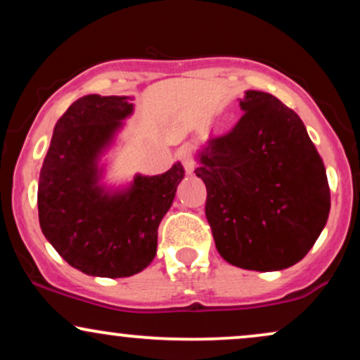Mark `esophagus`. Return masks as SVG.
Segmentation results:
<instances>
[{
    "mask_svg": "<svg viewBox=\"0 0 360 360\" xmlns=\"http://www.w3.org/2000/svg\"><path fill=\"white\" fill-rule=\"evenodd\" d=\"M181 159H183V166H184L186 174H193L194 167H196V162H194L193 157L189 154H183L181 155Z\"/></svg>",
    "mask_w": 360,
    "mask_h": 360,
    "instance_id": "1",
    "label": "esophagus"
}]
</instances>
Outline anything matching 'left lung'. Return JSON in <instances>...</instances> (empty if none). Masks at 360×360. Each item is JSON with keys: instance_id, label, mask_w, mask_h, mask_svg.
<instances>
[{"instance_id": "8db88e82", "label": "left lung", "mask_w": 360, "mask_h": 360, "mask_svg": "<svg viewBox=\"0 0 360 360\" xmlns=\"http://www.w3.org/2000/svg\"><path fill=\"white\" fill-rule=\"evenodd\" d=\"M242 118L198 152L205 213L232 266L281 271L315 245L330 213L323 160L298 115L264 91H245Z\"/></svg>"}]
</instances>
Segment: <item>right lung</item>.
<instances>
[{
  "mask_svg": "<svg viewBox=\"0 0 360 360\" xmlns=\"http://www.w3.org/2000/svg\"><path fill=\"white\" fill-rule=\"evenodd\" d=\"M134 113L130 96L88 94L53 128L39 179L42 233L74 269L128 278L155 257L157 229L184 177L181 162L164 174H137L123 188L103 184L101 157Z\"/></svg>",
  "mask_w": 360,
  "mask_h": 360,
  "instance_id": "right-lung-1",
  "label": "right lung"
}]
</instances>
